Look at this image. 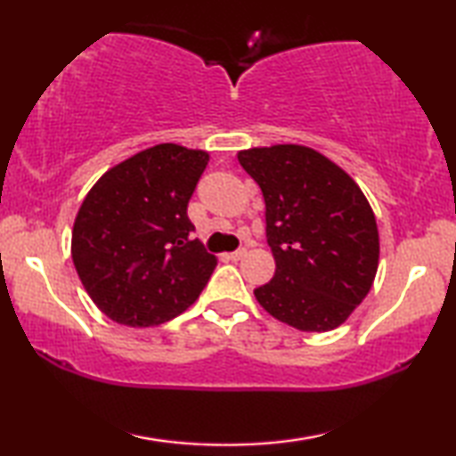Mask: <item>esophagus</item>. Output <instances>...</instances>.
I'll use <instances>...</instances> for the list:
<instances>
[{
  "label": "esophagus",
  "instance_id": "esophagus-1",
  "mask_svg": "<svg viewBox=\"0 0 456 456\" xmlns=\"http://www.w3.org/2000/svg\"><path fill=\"white\" fill-rule=\"evenodd\" d=\"M245 253H247L245 249H237V251H231V253H227L225 257H227L229 261H239L241 257H245Z\"/></svg>",
  "mask_w": 456,
  "mask_h": 456
}]
</instances>
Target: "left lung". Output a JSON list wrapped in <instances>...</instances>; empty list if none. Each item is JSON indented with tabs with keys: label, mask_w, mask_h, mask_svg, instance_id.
I'll use <instances>...</instances> for the list:
<instances>
[{
	"label": "left lung",
	"mask_w": 456,
	"mask_h": 456,
	"mask_svg": "<svg viewBox=\"0 0 456 456\" xmlns=\"http://www.w3.org/2000/svg\"><path fill=\"white\" fill-rule=\"evenodd\" d=\"M265 200L273 280L256 291L265 312L302 331L348 320L372 288L380 243L372 207L336 163L299 144L237 154Z\"/></svg>",
	"instance_id": "left-lung-1"
}]
</instances>
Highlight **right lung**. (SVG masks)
Wrapping results in <instances>:
<instances>
[{"label":"right lung","mask_w":456,"mask_h":456,"mask_svg":"<svg viewBox=\"0 0 456 456\" xmlns=\"http://www.w3.org/2000/svg\"><path fill=\"white\" fill-rule=\"evenodd\" d=\"M209 154L179 144L136 152L100 176L72 231L74 267L92 302L133 328L159 326L195 304L217 257L189 215Z\"/></svg>","instance_id":"1"}]
</instances>
